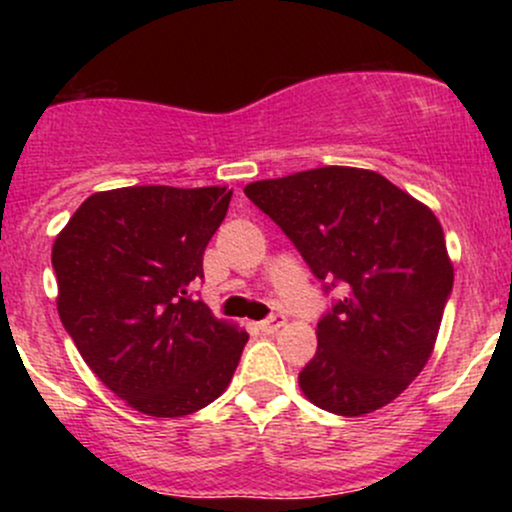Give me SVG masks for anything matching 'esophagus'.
Instances as JSON below:
<instances>
[{
    "instance_id": "esophagus-1",
    "label": "esophagus",
    "mask_w": 512,
    "mask_h": 512,
    "mask_svg": "<svg viewBox=\"0 0 512 512\" xmlns=\"http://www.w3.org/2000/svg\"><path fill=\"white\" fill-rule=\"evenodd\" d=\"M281 325H284V315H269L267 320H262L257 327H260V332L264 334H274Z\"/></svg>"
}]
</instances>
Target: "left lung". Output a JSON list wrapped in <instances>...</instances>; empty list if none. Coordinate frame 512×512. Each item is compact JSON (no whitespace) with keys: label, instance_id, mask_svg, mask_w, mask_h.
<instances>
[{"label":"left lung","instance_id":"1","mask_svg":"<svg viewBox=\"0 0 512 512\" xmlns=\"http://www.w3.org/2000/svg\"><path fill=\"white\" fill-rule=\"evenodd\" d=\"M245 195L325 293L346 291L317 322V351L298 373L303 395L339 416L390 404L431 358L452 291L436 214L380 173L346 166L250 182Z\"/></svg>","mask_w":512,"mask_h":512}]
</instances>
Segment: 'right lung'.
<instances>
[{
	"mask_svg": "<svg viewBox=\"0 0 512 512\" xmlns=\"http://www.w3.org/2000/svg\"><path fill=\"white\" fill-rule=\"evenodd\" d=\"M231 195L168 185L96 192L52 245L64 330L103 385L142 414L199 411L236 373L248 332L190 296Z\"/></svg>",
	"mask_w": 512,
	"mask_h": 512,
	"instance_id": "obj_1",
	"label": "right lung"
}]
</instances>
